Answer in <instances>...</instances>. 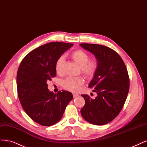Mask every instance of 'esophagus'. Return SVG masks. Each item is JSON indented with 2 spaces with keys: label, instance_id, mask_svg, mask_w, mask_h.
<instances>
[{
  "label": "esophagus",
  "instance_id": "1",
  "mask_svg": "<svg viewBox=\"0 0 147 147\" xmlns=\"http://www.w3.org/2000/svg\"><path fill=\"white\" fill-rule=\"evenodd\" d=\"M78 96H79V95H78V94H75V93H74V94H73V97H74V98L78 97Z\"/></svg>",
  "mask_w": 147,
  "mask_h": 147
}]
</instances>
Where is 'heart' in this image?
Masks as SVG:
<instances>
[{
    "instance_id": "heart-1",
    "label": "heart",
    "mask_w": 147,
    "mask_h": 147,
    "mask_svg": "<svg viewBox=\"0 0 147 147\" xmlns=\"http://www.w3.org/2000/svg\"><path fill=\"white\" fill-rule=\"evenodd\" d=\"M71 58L81 68V72L88 78H92L95 74L98 68V62L96 59H89V55L82 50H77L71 54ZM64 58L59 57L55 62V70L58 74L63 73ZM84 84V80L82 78L69 77L64 80L63 82V86L64 89L72 92H77L81 86Z\"/></svg>"
}]
</instances>
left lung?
<instances>
[{"label": "left lung", "instance_id": "obj_1", "mask_svg": "<svg viewBox=\"0 0 147 147\" xmlns=\"http://www.w3.org/2000/svg\"><path fill=\"white\" fill-rule=\"evenodd\" d=\"M80 46L94 55L98 68L89 83L97 95L91 98L82 95L85 105L81 114L87 122L103 125L111 122L123 107L129 92V78L126 65L120 55L105 45L80 44Z\"/></svg>", "mask_w": 147, "mask_h": 147}]
</instances>
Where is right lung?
Returning <instances> with one entry per match:
<instances>
[{"label":"right lung","instance_id":"1","mask_svg":"<svg viewBox=\"0 0 147 147\" xmlns=\"http://www.w3.org/2000/svg\"><path fill=\"white\" fill-rule=\"evenodd\" d=\"M74 44L52 42L28 53L17 73L18 97L25 112L35 122L52 126L62 118L67 105L73 98L66 90L50 92L47 82L56 77L55 62Z\"/></svg>","mask_w":147,"mask_h":147}]
</instances>
